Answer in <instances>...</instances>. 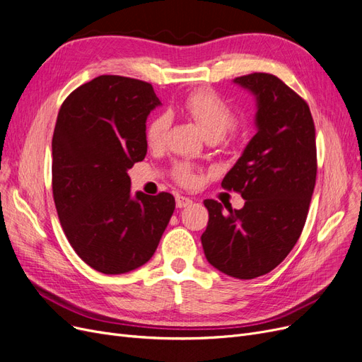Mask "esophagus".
Here are the masks:
<instances>
[{
	"label": "esophagus",
	"instance_id": "1",
	"mask_svg": "<svg viewBox=\"0 0 362 362\" xmlns=\"http://www.w3.org/2000/svg\"><path fill=\"white\" fill-rule=\"evenodd\" d=\"M192 202H193V201H192L190 198H187V196H181V194L177 196V206H178V208L189 206Z\"/></svg>",
	"mask_w": 362,
	"mask_h": 362
}]
</instances>
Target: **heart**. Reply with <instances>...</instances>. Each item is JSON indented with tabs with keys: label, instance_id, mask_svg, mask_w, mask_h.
<instances>
[{
	"label": "heart",
	"instance_id": "1",
	"mask_svg": "<svg viewBox=\"0 0 362 362\" xmlns=\"http://www.w3.org/2000/svg\"><path fill=\"white\" fill-rule=\"evenodd\" d=\"M182 112L194 120L208 140H221L237 120L231 105L211 89H198L187 95L182 103ZM169 127L170 119L168 115H158L152 119L146 131L148 145L151 148L164 145ZM173 178L182 185H192L196 181L193 166L189 163L175 164Z\"/></svg>",
	"mask_w": 362,
	"mask_h": 362
}]
</instances>
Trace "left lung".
Returning <instances> with one entry per match:
<instances>
[{"label":"left lung","mask_w":362,"mask_h":362,"mask_svg":"<svg viewBox=\"0 0 362 362\" xmlns=\"http://www.w3.org/2000/svg\"><path fill=\"white\" fill-rule=\"evenodd\" d=\"M234 83L257 96V134L226 173L222 187L242 194L235 210L204 201L208 225L201 237L205 257L228 276L254 279L286 259L308 216L317 177L315 127L302 96L264 72Z\"/></svg>","instance_id":"1"}]
</instances>
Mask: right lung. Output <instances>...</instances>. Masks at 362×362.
<instances>
[{
	"instance_id": "obj_1",
	"label": "right lung",
	"mask_w": 362,
	"mask_h": 362,
	"mask_svg": "<svg viewBox=\"0 0 362 362\" xmlns=\"http://www.w3.org/2000/svg\"><path fill=\"white\" fill-rule=\"evenodd\" d=\"M152 86L100 75L63 101L52 136V196L71 246L87 266L120 275L151 259L175 198L137 192L128 169L146 156Z\"/></svg>"
}]
</instances>
